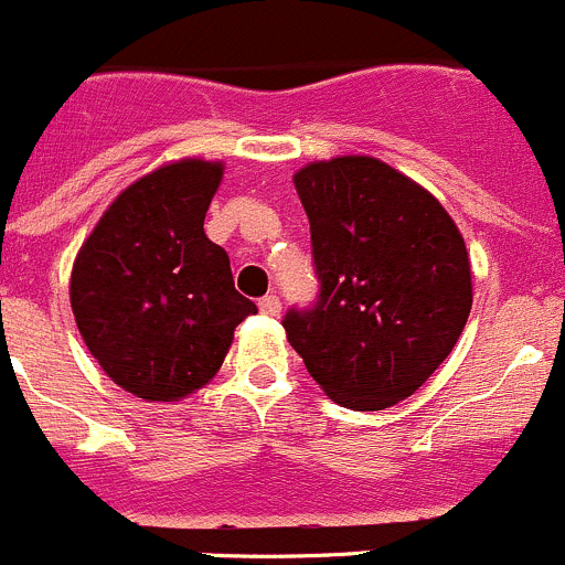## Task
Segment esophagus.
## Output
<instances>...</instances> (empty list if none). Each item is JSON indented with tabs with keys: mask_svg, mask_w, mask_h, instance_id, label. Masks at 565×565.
<instances>
[{
	"mask_svg": "<svg viewBox=\"0 0 565 565\" xmlns=\"http://www.w3.org/2000/svg\"><path fill=\"white\" fill-rule=\"evenodd\" d=\"M259 311L265 317H276L278 311H281V300H278L276 295H267V298L259 300Z\"/></svg>",
	"mask_w": 565,
	"mask_h": 565,
	"instance_id": "esophagus-1",
	"label": "esophagus"
}]
</instances>
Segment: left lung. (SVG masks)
I'll return each instance as SVG.
<instances>
[{
	"label": "left lung",
	"mask_w": 565,
	"mask_h": 565,
	"mask_svg": "<svg viewBox=\"0 0 565 565\" xmlns=\"http://www.w3.org/2000/svg\"><path fill=\"white\" fill-rule=\"evenodd\" d=\"M311 226L320 300L284 331L333 403L383 411L452 353L472 311V267L436 195L366 154L292 177Z\"/></svg>",
	"instance_id": "1"
}]
</instances>
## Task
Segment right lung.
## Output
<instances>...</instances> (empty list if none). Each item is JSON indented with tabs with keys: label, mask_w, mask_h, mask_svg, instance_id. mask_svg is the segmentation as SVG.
<instances>
[{
	"label": "right lung",
	"mask_w": 565,
	"mask_h": 565,
	"mask_svg": "<svg viewBox=\"0 0 565 565\" xmlns=\"http://www.w3.org/2000/svg\"><path fill=\"white\" fill-rule=\"evenodd\" d=\"M223 162H166L104 210L71 270V311L104 375L149 403L212 381L256 306L204 234Z\"/></svg>",
	"instance_id": "right-lung-1"
}]
</instances>
